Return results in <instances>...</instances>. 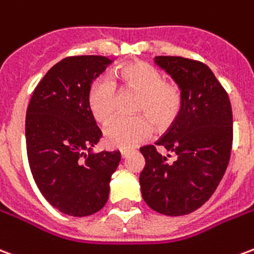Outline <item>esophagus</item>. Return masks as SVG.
<instances>
[{"label":"esophagus","instance_id":"obj_1","mask_svg":"<svg viewBox=\"0 0 254 254\" xmlns=\"http://www.w3.org/2000/svg\"><path fill=\"white\" fill-rule=\"evenodd\" d=\"M130 152H132L130 149H127V148L121 149V156L124 158V159H125V158H127V156H129V154H130Z\"/></svg>","mask_w":254,"mask_h":254}]
</instances>
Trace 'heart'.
Masks as SVG:
<instances>
[{"label": "heart", "instance_id": "obj_1", "mask_svg": "<svg viewBox=\"0 0 254 254\" xmlns=\"http://www.w3.org/2000/svg\"><path fill=\"white\" fill-rule=\"evenodd\" d=\"M122 91L138 94L136 113L148 115L160 129L170 127L181 110V91L176 84L163 81L162 73L147 63H132L114 74ZM88 107L100 124H107L116 110V88L107 78L91 84ZM148 116V117H149ZM145 116L117 118L106 127V143L117 148H132L145 141L152 133V124Z\"/></svg>", "mask_w": 254, "mask_h": 254}]
</instances>
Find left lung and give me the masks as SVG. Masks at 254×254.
Wrapping results in <instances>:
<instances>
[{
  "mask_svg": "<svg viewBox=\"0 0 254 254\" xmlns=\"http://www.w3.org/2000/svg\"><path fill=\"white\" fill-rule=\"evenodd\" d=\"M154 61L181 91V110L156 141L177 159L169 162L170 155L159 154L155 145L141 147L145 167L140 187L149 208L181 216L201 207L223 178L233 144V113L229 95L205 64L169 56Z\"/></svg>",
  "mask_w": 254,
  "mask_h": 254,
  "instance_id": "1",
  "label": "left lung"
}]
</instances>
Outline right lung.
<instances>
[{
  "label": "right lung",
  "instance_id": "add662e5",
  "mask_svg": "<svg viewBox=\"0 0 254 254\" xmlns=\"http://www.w3.org/2000/svg\"><path fill=\"white\" fill-rule=\"evenodd\" d=\"M111 63L102 56L64 58L36 85L27 109L32 177L47 201L70 216L105 207L121 160L120 151H92L102 130L88 107L89 87Z\"/></svg>",
  "mask_w": 254,
  "mask_h": 254
}]
</instances>
